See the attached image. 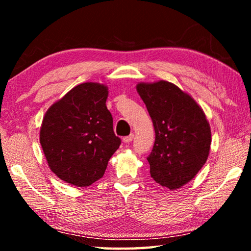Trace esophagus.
Masks as SVG:
<instances>
[{
	"label": "esophagus",
	"mask_w": 251,
	"mask_h": 251,
	"mask_svg": "<svg viewBox=\"0 0 251 251\" xmlns=\"http://www.w3.org/2000/svg\"><path fill=\"white\" fill-rule=\"evenodd\" d=\"M133 138H134V135H133V134H130V135L126 136V137L123 138V142L126 143V144H129L131 141H133Z\"/></svg>",
	"instance_id": "34e87169"
}]
</instances>
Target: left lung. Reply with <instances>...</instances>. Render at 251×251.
I'll return each instance as SVG.
<instances>
[{"instance_id": "1", "label": "left lung", "mask_w": 251, "mask_h": 251, "mask_svg": "<svg viewBox=\"0 0 251 251\" xmlns=\"http://www.w3.org/2000/svg\"><path fill=\"white\" fill-rule=\"evenodd\" d=\"M155 128V144L147 157L151 176L171 190L180 188L197 175L210 151L211 131L196 100L167 80L138 83Z\"/></svg>"}]
</instances>
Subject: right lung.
I'll list each match as a JSON object with an SVG mask.
<instances>
[{"mask_svg":"<svg viewBox=\"0 0 251 251\" xmlns=\"http://www.w3.org/2000/svg\"><path fill=\"white\" fill-rule=\"evenodd\" d=\"M108 88L83 83L55 101L45 113L40 143L49 167L63 181L87 187L103 177L121 145L106 107Z\"/></svg>","mask_w":251,"mask_h":251,"instance_id":"add662e5","label":"right lung"}]
</instances>
